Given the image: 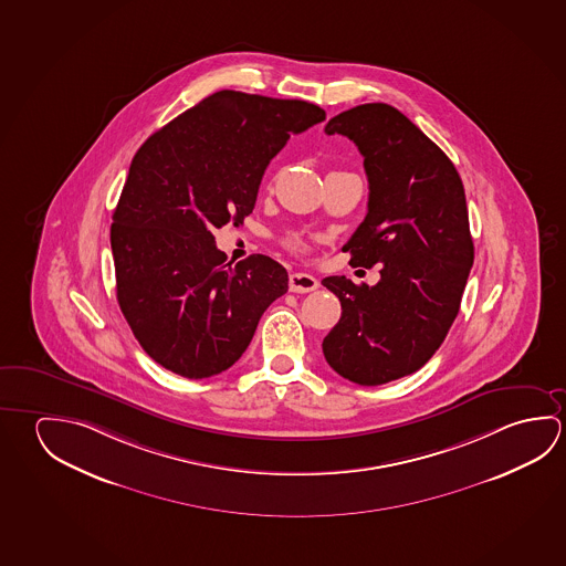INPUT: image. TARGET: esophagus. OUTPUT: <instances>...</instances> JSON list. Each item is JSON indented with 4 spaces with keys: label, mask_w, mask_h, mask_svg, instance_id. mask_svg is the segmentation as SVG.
<instances>
[{
    "label": "esophagus",
    "mask_w": 566,
    "mask_h": 566,
    "mask_svg": "<svg viewBox=\"0 0 566 566\" xmlns=\"http://www.w3.org/2000/svg\"><path fill=\"white\" fill-rule=\"evenodd\" d=\"M290 292H296V294H307V292H314L319 287V282L314 279L312 274H304V272H294L290 274Z\"/></svg>",
    "instance_id": "1"
}]
</instances>
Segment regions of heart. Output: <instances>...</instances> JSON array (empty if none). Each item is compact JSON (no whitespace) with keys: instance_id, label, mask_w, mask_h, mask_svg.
<instances>
[{"instance_id":"1","label":"heart","mask_w":566,"mask_h":566,"mask_svg":"<svg viewBox=\"0 0 566 566\" xmlns=\"http://www.w3.org/2000/svg\"><path fill=\"white\" fill-rule=\"evenodd\" d=\"M290 249L296 252H304L307 249L306 242L300 241V239H292V241H290Z\"/></svg>"}]
</instances>
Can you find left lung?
<instances>
[{
	"label": "left lung",
	"mask_w": 566,
	"mask_h": 566,
	"mask_svg": "<svg viewBox=\"0 0 566 566\" xmlns=\"http://www.w3.org/2000/svg\"><path fill=\"white\" fill-rule=\"evenodd\" d=\"M325 134L353 139L369 179L349 264L382 266L375 286L322 280L342 302L322 349L343 379L375 387L418 371L454 324L473 264L465 193L444 151L389 104L342 112Z\"/></svg>",
	"instance_id": "8db88e82"
}]
</instances>
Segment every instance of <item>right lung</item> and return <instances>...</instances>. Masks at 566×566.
Segmentation results:
<instances>
[{
  "label": "right lung",
  "mask_w": 566,
  "mask_h": 566,
  "mask_svg": "<svg viewBox=\"0 0 566 566\" xmlns=\"http://www.w3.org/2000/svg\"><path fill=\"white\" fill-rule=\"evenodd\" d=\"M325 120L306 101L219 91L151 134L112 214L116 296L142 349L187 379L227 371L287 292L264 254L227 262L214 229L242 223L270 159Z\"/></svg>",
  "instance_id": "obj_1"
}]
</instances>
